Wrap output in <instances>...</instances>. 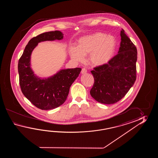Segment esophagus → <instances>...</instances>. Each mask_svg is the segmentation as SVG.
<instances>
[{
	"mask_svg": "<svg viewBox=\"0 0 158 158\" xmlns=\"http://www.w3.org/2000/svg\"><path fill=\"white\" fill-rule=\"evenodd\" d=\"M87 72V70L86 69V68H82V70H81V73L82 74H85V73H86Z\"/></svg>",
	"mask_w": 158,
	"mask_h": 158,
	"instance_id": "1",
	"label": "esophagus"
}]
</instances>
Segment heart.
Wrapping results in <instances>:
<instances>
[{
  "label": "heart",
  "instance_id": "obj_1",
  "mask_svg": "<svg viewBox=\"0 0 158 158\" xmlns=\"http://www.w3.org/2000/svg\"><path fill=\"white\" fill-rule=\"evenodd\" d=\"M117 40L111 35L101 32L80 38L77 47H71L69 54L73 60L82 61L84 55L88 56V61L95 67L107 64L114 55Z\"/></svg>",
  "mask_w": 158,
  "mask_h": 158
}]
</instances>
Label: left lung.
<instances>
[{"label": "left lung", "instance_id": "obj_1", "mask_svg": "<svg viewBox=\"0 0 158 158\" xmlns=\"http://www.w3.org/2000/svg\"><path fill=\"white\" fill-rule=\"evenodd\" d=\"M118 54L107 64L94 68L91 73L94 83L90 95L103 104H114L121 100L136 80L137 48L122 29Z\"/></svg>", "mask_w": 158, "mask_h": 158}]
</instances>
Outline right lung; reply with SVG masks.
<instances>
[{"mask_svg":"<svg viewBox=\"0 0 158 158\" xmlns=\"http://www.w3.org/2000/svg\"><path fill=\"white\" fill-rule=\"evenodd\" d=\"M63 35L60 31L55 30L33 37L26 46L19 60L18 72L21 91L32 104L40 110H52L63 104L72 84L81 71L80 68L61 69L51 77L41 78L34 74L30 67L31 54L38 43L61 40Z\"/></svg>","mask_w":158,"mask_h":158,"instance_id":"right-lung-1","label":"right lung"}]
</instances>
